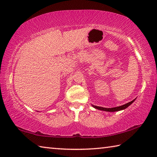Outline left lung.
Masks as SVG:
<instances>
[{"label":"left lung","instance_id":"8db88e82","mask_svg":"<svg viewBox=\"0 0 157 157\" xmlns=\"http://www.w3.org/2000/svg\"><path fill=\"white\" fill-rule=\"evenodd\" d=\"M135 100V99L134 100L131 101L127 104L124 105L123 106H120V107H113V108H104V107H98V106H94V107H95V109L99 110H102V111H110V112H113V111H121L127 107H128L130 105L132 104V102H134V101Z\"/></svg>","mask_w":157,"mask_h":157}]
</instances>
